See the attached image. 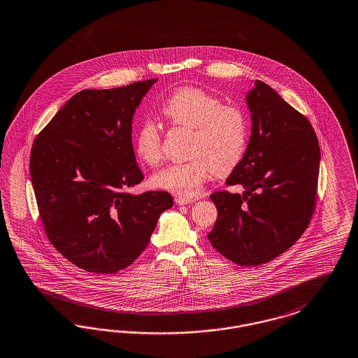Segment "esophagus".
<instances>
[{"label":"esophagus","mask_w":358,"mask_h":358,"mask_svg":"<svg viewBox=\"0 0 358 358\" xmlns=\"http://www.w3.org/2000/svg\"><path fill=\"white\" fill-rule=\"evenodd\" d=\"M176 201V203H178V205H187V203H193V202H196V200H193V199H185V197H176L174 199Z\"/></svg>","instance_id":"34e87169"}]
</instances>
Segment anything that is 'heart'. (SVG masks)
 Masks as SVG:
<instances>
[{
    "label": "heart",
    "instance_id": "heart-1",
    "mask_svg": "<svg viewBox=\"0 0 358 358\" xmlns=\"http://www.w3.org/2000/svg\"><path fill=\"white\" fill-rule=\"evenodd\" d=\"M176 128L190 129L186 145L189 159L155 173L150 184L181 197H194L213 174L231 172L243 159L249 140L248 115L237 105L222 103L215 94L184 86L161 106ZM134 152L149 166L162 159V133L152 120H143L134 134Z\"/></svg>",
    "mask_w": 358,
    "mask_h": 358
}]
</instances>
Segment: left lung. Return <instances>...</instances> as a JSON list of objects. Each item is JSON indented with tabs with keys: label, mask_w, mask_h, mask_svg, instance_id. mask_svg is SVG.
I'll return each mask as SVG.
<instances>
[{
	"label": "left lung",
	"mask_w": 358,
	"mask_h": 358,
	"mask_svg": "<svg viewBox=\"0 0 358 358\" xmlns=\"http://www.w3.org/2000/svg\"><path fill=\"white\" fill-rule=\"evenodd\" d=\"M252 136L227 185L243 196L210 194L218 217L208 238L240 266H257L282 255L300 238L315 213L320 143L305 115L275 90L256 81L248 93Z\"/></svg>",
	"instance_id": "left-lung-1"
}]
</instances>
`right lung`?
<instances>
[{"instance_id": "obj_1", "label": "right lung", "mask_w": 358, "mask_h": 358, "mask_svg": "<svg viewBox=\"0 0 358 358\" xmlns=\"http://www.w3.org/2000/svg\"><path fill=\"white\" fill-rule=\"evenodd\" d=\"M156 81L81 90L34 138L29 168L45 234L86 272L125 269L173 206L168 192L128 190L143 180L131 145L133 115Z\"/></svg>"}]
</instances>
